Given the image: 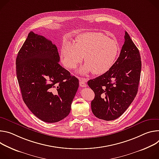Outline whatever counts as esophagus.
<instances>
[{
	"mask_svg": "<svg viewBox=\"0 0 159 159\" xmlns=\"http://www.w3.org/2000/svg\"><path fill=\"white\" fill-rule=\"evenodd\" d=\"M79 80H80V86L81 87H86V80L83 78H80L79 77Z\"/></svg>",
	"mask_w": 159,
	"mask_h": 159,
	"instance_id": "obj_1",
	"label": "esophagus"
}]
</instances>
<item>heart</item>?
<instances>
[{"mask_svg": "<svg viewBox=\"0 0 159 159\" xmlns=\"http://www.w3.org/2000/svg\"><path fill=\"white\" fill-rule=\"evenodd\" d=\"M117 42L101 33L89 32L81 34L75 43L65 42L61 48V59L67 69L75 68L84 56L86 64L79 69L85 75L93 71L102 75L112 67L119 54Z\"/></svg>", "mask_w": 159, "mask_h": 159, "instance_id": "1", "label": "heart"}]
</instances>
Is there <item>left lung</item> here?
Instances as JSON below:
<instances>
[{
	"instance_id": "obj_1",
	"label": "left lung",
	"mask_w": 159,
	"mask_h": 159,
	"mask_svg": "<svg viewBox=\"0 0 159 159\" xmlns=\"http://www.w3.org/2000/svg\"><path fill=\"white\" fill-rule=\"evenodd\" d=\"M141 69L139 52L125 31L124 45L112 67L102 75L88 81L95 93L91 107L97 117L112 120L126 111L137 94Z\"/></svg>"
}]
</instances>
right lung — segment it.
Returning a JSON list of instances; mask_svg holds the SVG:
<instances>
[{
    "label": "right lung",
    "mask_w": 159,
    "mask_h": 159,
    "mask_svg": "<svg viewBox=\"0 0 159 159\" xmlns=\"http://www.w3.org/2000/svg\"><path fill=\"white\" fill-rule=\"evenodd\" d=\"M57 48L43 36L29 33L17 54L16 75L22 97L31 112L46 122L66 117L79 80L59 64Z\"/></svg>",
    "instance_id": "1"
}]
</instances>
